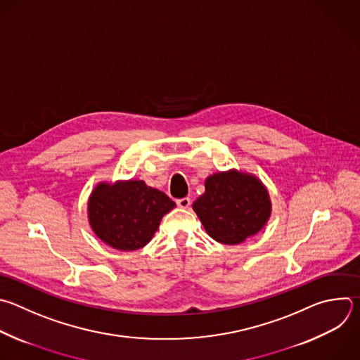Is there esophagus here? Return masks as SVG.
<instances>
[{
  "instance_id": "esophagus-1",
  "label": "esophagus",
  "mask_w": 360,
  "mask_h": 360,
  "mask_svg": "<svg viewBox=\"0 0 360 360\" xmlns=\"http://www.w3.org/2000/svg\"><path fill=\"white\" fill-rule=\"evenodd\" d=\"M176 205L182 209H188L191 206V199L189 198H181L176 200Z\"/></svg>"
}]
</instances>
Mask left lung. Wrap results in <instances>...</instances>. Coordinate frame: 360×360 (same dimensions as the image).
Here are the masks:
<instances>
[{
    "instance_id": "8db88e82",
    "label": "left lung",
    "mask_w": 360,
    "mask_h": 360,
    "mask_svg": "<svg viewBox=\"0 0 360 360\" xmlns=\"http://www.w3.org/2000/svg\"><path fill=\"white\" fill-rule=\"evenodd\" d=\"M193 210L213 240L238 245L264 227L271 202L256 176L233 169L206 179L205 193L196 199Z\"/></svg>"
}]
</instances>
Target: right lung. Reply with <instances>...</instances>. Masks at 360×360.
Listing matches in <instances>:
<instances>
[{
	"label": "right lung",
	"mask_w": 360,
	"mask_h": 360,
	"mask_svg": "<svg viewBox=\"0 0 360 360\" xmlns=\"http://www.w3.org/2000/svg\"><path fill=\"white\" fill-rule=\"evenodd\" d=\"M175 207L164 192L144 181L98 184L89 199V221L112 249L131 252L144 248L164 214Z\"/></svg>",
	"instance_id": "1"
}]
</instances>
